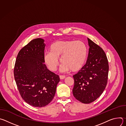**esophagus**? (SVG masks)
<instances>
[{
  "label": "esophagus",
  "instance_id": "1",
  "mask_svg": "<svg viewBox=\"0 0 126 126\" xmlns=\"http://www.w3.org/2000/svg\"><path fill=\"white\" fill-rule=\"evenodd\" d=\"M59 77H60V79H64L65 78L66 76H64V75H60Z\"/></svg>",
  "mask_w": 126,
  "mask_h": 126
}]
</instances>
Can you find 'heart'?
I'll list each match as a JSON object with an SVG mask.
<instances>
[{
  "mask_svg": "<svg viewBox=\"0 0 126 126\" xmlns=\"http://www.w3.org/2000/svg\"><path fill=\"white\" fill-rule=\"evenodd\" d=\"M50 50L45 53L44 60L52 71L57 70L60 57L62 71H78L84 65L88 55L87 47L81 41H58L51 45Z\"/></svg>",
  "mask_w": 126,
  "mask_h": 126,
  "instance_id": "obj_1",
  "label": "heart"
}]
</instances>
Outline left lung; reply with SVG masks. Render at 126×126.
Segmentation results:
<instances>
[{
	"label": "left lung",
	"mask_w": 126,
	"mask_h": 126,
	"mask_svg": "<svg viewBox=\"0 0 126 126\" xmlns=\"http://www.w3.org/2000/svg\"><path fill=\"white\" fill-rule=\"evenodd\" d=\"M88 41L90 47L86 63L73 76V96L84 104L91 103L101 96L106 87L109 72L104 51L89 38Z\"/></svg>",
	"instance_id": "8db88e82"
}]
</instances>
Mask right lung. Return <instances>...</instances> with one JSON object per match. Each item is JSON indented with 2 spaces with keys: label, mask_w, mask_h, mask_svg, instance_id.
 I'll return each instance as SVG.
<instances>
[{
  "label": "right lung",
  "mask_w": 126,
  "mask_h": 126,
  "mask_svg": "<svg viewBox=\"0 0 126 126\" xmlns=\"http://www.w3.org/2000/svg\"><path fill=\"white\" fill-rule=\"evenodd\" d=\"M44 40L36 38L18 54L14 76L22 98L35 107L47 105L55 96L59 75L49 70L44 63Z\"/></svg>",
  "instance_id": "1"
}]
</instances>
